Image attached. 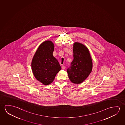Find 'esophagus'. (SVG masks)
<instances>
[{"label":"esophagus","instance_id":"1","mask_svg":"<svg viewBox=\"0 0 125 125\" xmlns=\"http://www.w3.org/2000/svg\"><path fill=\"white\" fill-rule=\"evenodd\" d=\"M65 66L64 65H62V69H65Z\"/></svg>","mask_w":125,"mask_h":125}]
</instances>
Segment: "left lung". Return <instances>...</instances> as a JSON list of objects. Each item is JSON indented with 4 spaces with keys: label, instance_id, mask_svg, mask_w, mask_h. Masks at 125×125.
I'll list each match as a JSON object with an SVG mask.
<instances>
[{
    "label": "left lung",
    "instance_id": "8db88e82",
    "mask_svg": "<svg viewBox=\"0 0 125 125\" xmlns=\"http://www.w3.org/2000/svg\"><path fill=\"white\" fill-rule=\"evenodd\" d=\"M73 61L67 70L70 80L80 84L88 77L92 71V60L88 49L84 45L76 42L73 44Z\"/></svg>",
    "mask_w": 125,
    "mask_h": 125
}]
</instances>
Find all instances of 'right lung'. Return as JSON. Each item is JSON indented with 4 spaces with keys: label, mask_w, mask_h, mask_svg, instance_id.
Listing matches in <instances>:
<instances>
[{
    "label": "right lung",
    "mask_w": 125,
    "mask_h": 125,
    "mask_svg": "<svg viewBox=\"0 0 125 125\" xmlns=\"http://www.w3.org/2000/svg\"><path fill=\"white\" fill-rule=\"evenodd\" d=\"M54 48L52 41L42 42L35 53L31 63L35 78L45 85L52 83L62 69L58 60L53 55Z\"/></svg>",
    "instance_id": "right-lung-1"
}]
</instances>
